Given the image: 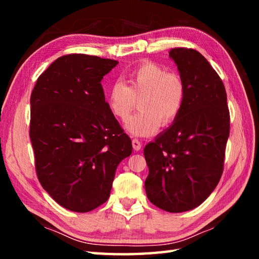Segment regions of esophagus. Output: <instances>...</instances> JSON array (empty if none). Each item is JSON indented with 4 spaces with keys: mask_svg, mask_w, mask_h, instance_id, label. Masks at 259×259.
Here are the masks:
<instances>
[{
    "mask_svg": "<svg viewBox=\"0 0 259 259\" xmlns=\"http://www.w3.org/2000/svg\"><path fill=\"white\" fill-rule=\"evenodd\" d=\"M133 147H134V150L139 151L141 149V142L138 139H134L133 140Z\"/></svg>",
    "mask_w": 259,
    "mask_h": 259,
    "instance_id": "34e87169",
    "label": "esophagus"
}]
</instances>
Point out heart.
<instances>
[{
	"label": "heart",
	"instance_id": "heart-1",
	"mask_svg": "<svg viewBox=\"0 0 259 259\" xmlns=\"http://www.w3.org/2000/svg\"><path fill=\"white\" fill-rule=\"evenodd\" d=\"M128 84L115 81L108 93L109 108L120 121L128 119L139 100L141 111L125 123L133 136L148 137L160 128L172 124L184 108L186 85L176 72L147 61L128 74Z\"/></svg>",
	"mask_w": 259,
	"mask_h": 259
}]
</instances>
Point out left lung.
<instances>
[{
  "mask_svg": "<svg viewBox=\"0 0 259 259\" xmlns=\"http://www.w3.org/2000/svg\"><path fill=\"white\" fill-rule=\"evenodd\" d=\"M186 85L178 119L144 150L148 199L169 212L188 211L205 201L221 180L229 137V110L222 79L192 49L169 52Z\"/></svg>",
  "mask_w": 259,
  "mask_h": 259,
  "instance_id": "obj_1",
  "label": "left lung"
}]
</instances>
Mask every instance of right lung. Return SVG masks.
<instances>
[{
  "instance_id": "obj_1",
  "label": "right lung",
  "mask_w": 259,
  "mask_h": 259,
  "mask_svg": "<svg viewBox=\"0 0 259 259\" xmlns=\"http://www.w3.org/2000/svg\"><path fill=\"white\" fill-rule=\"evenodd\" d=\"M118 63L63 56L38 76L31 93L30 138L38 181L71 211L88 212L106 202L118 164L133 152L101 84Z\"/></svg>"
}]
</instances>
